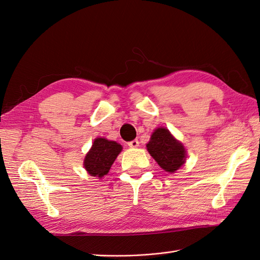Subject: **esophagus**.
Here are the masks:
<instances>
[{
	"mask_svg": "<svg viewBox=\"0 0 260 260\" xmlns=\"http://www.w3.org/2000/svg\"><path fill=\"white\" fill-rule=\"evenodd\" d=\"M128 146L132 148H136L140 146V142H138V140H133V141L128 142Z\"/></svg>",
	"mask_w": 260,
	"mask_h": 260,
	"instance_id": "1",
	"label": "esophagus"
}]
</instances>
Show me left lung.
I'll list each match as a JSON object with an SVG mask.
<instances>
[{
  "mask_svg": "<svg viewBox=\"0 0 260 260\" xmlns=\"http://www.w3.org/2000/svg\"><path fill=\"white\" fill-rule=\"evenodd\" d=\"M150 156L167 173H175L185 164L186 149L165 127L154 131L146 145Z\"/></svg>",
  "mask_w": 260,
  "mask_h": 260,
  "instance_id": "1",
  "label": "left lung"
}]
</instances>
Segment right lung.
Listing matches in <instances>:
<instances>
[{
  "label": "right lung",
  "mask_w": 260,
  "mask_h": 260,
  "mask_svg": "<svg viewBox=\"0 0 260 260\" xmlns=\"http://www.w3.org/2000/svg\"><path fill=\"white\" fill-rule=\"evenodd\" d=\"M122 149V145L116 142L103 137L96 138L84 158V167L90 176L104 177Z\"/></svg>",
  "instance_id": "obj_1"
}]
</instances>
